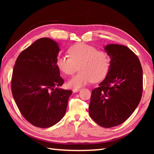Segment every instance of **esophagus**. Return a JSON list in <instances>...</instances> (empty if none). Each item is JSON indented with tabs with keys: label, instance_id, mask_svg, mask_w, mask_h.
<instances>
[{
	"label": "esophagus",
	"instance_id": "1",
	"mask_svg": "<svg viewBox=\"0 0 154 154\" xmlns=\"http://www.w3.org/2000/svg\"><path fill=\"white\" fill-rule=\"evenodd\" d=\"M80 88H73V89H72V92H79V91H80Z\"/></svg>",
	"mask_w": 154,
	"mask_h": 154
}]
</instances>
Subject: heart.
<instances>
[{
    "mask_svg": "<svg viewBox=\"0 0 154 154\" xmlns=\"http://www.w3.org/2000/svg\"><path fill=\"white\" fill-rule=\"evenodd\" d=\"M69 57L58 55L56 66L60 71L71 75L78 69L79 72L70 79L68 85L80 88L93 81L100 82L107 75L111 64L109 54L95 47L84 43L75 44L68 49Z\"/></svg>",
    "mask_w": 154,
    "mask_h": 154,
    "instance_id": "b5f03b06",
    "label": "heart"
}]
</instances>
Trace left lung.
I'll use <instances>...</instances> for the list:
<instances>
[{
	"label": "left lung",
	"instance_id": "obj_1",
	"mask_svg": "<svg viewBox=\"0 0 154 154\" xmlns=\"http://www.w3.org/2000/svg\"><path fill=\"white\" fill-rule=\"evenodd\" d=\"M111 64L105 79L92 91L89 114L99 126L111 128L124 122L140 103L143 69L139 58L126 46L105 47Z\"/></svg>",
	"mask_w": 154,
	"mask_h": 154
}]
</instances>
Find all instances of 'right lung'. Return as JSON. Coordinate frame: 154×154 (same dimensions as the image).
Returning a JSON list of instances; mask_svg holds the SVG:
<instances>
[{"label": "right lung", "mask_w": 154, "mask_h": 154, "mask_svg": "<svg viewBox=\"0 0 154 154\" xmlns=\"http://www.w3.org/2000/svg\"><path fill=\"white\" fill-rule=\"evenodd\" d=\"M59 51L55 41L41 38L21 52L13 71L12 94L20 113L42 128L61 120L72 93L59 88L64 82L56 66Z\"/></svg>", "instance_id": "right-lung-1"}]
</instances>
